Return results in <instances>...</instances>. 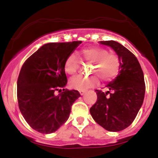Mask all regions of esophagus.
I'll return each instance as SVG.
<instances>
[{
    "label": "esophagus",
    "instance_id": "obj_1",
    "mask_svg": "<svg viewBox=\"0 0 158 158\" xmlns=\"http://www.w3.org/2000/svg\"><path fill=\"white\" fill-rule=\"evenodd\" d=\"M85 92H86V91L85 90H82V91H79V93H80V95H83L85 93Z\"/></svg>",
    "mask_w": 158,
    "mask_h": 158
}]
</instances>
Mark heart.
Segmentation results:
<instances>
[{
  "mask_svg": "<svg viewBox=\"0 0 158 158\" xmlns=\"http://www.w3.org/2000/svg\"><path fill=\"white\" fill-rule=\"evenodd\" d=\"M79 55L85 60L93 63L92 73L98 75L105 82L112 80L118 74L121 62L114 54L109 53L106 49L99 47H89L82 49ZM79 67V61L74 54L66 57L63 64L65 73L68 75H75ZM96 75L89 76H76L69 80V86L77 90H86L95 86L98 83V77Z\"/></svg>",
  "mask_w": 158,
  "mask_h": 158,
  "instance_id": "obj_1",
  "label": "heart"
}]
</instances>
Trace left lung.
<instances>
[{
	"instance_id": "1",
	"label": "left lung",
	"mask_w": 158,
	"mask_h": 158,
	"mask_svg": "<svg viewBox=\"0 0 158 158\" xmlns=\"http://www.w3.org/2000/svg\"><path fill=\"white\" fill-rule=\"evenodd\" d=\"M110 47L118 56L121 67L107 92L95 90L97 102L90 109L95 122L109 131L128 128L141 109L145 94L144 73L138 59L128 49L114 40L99 41Z\"/></svg>"
}]
</instances>
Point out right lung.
<instances>
[{
  "instance_id": "add662e5",
  "label": "right lung",
  "mask_w": 158,
  "mask_h": 158,
  "mask_svg": "<svg viewBox=\"0 0 158 158\" xmlns=\"http://www.w3.org/2000/svg\"><path fill=\"white\" fill-rule=\"evenodd\" d=\"M82 41L44 44L25 61L17 79L19 109L32 128L43 134L56 131L69 117L80 97L77 90L65 89V60ZM64 92L58 96L56 90Z\"/></svg>"
}]
</instances>
